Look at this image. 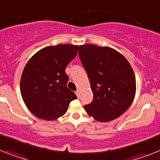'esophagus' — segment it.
<instances>
[{"mask_svg": "<svg viewBox=\"0 0 160 160\" xmlns=\"http://www.w3.org/2000/svg\"><path fill=\"white\" fill-rule=\"evenodd\" d=\"M75 93H76V95L78 96V98L80 97V93H81V92H80V90H76Z\"/></svg>", "mask_w": 160, "mask_h": 160, "instance_id": "obj_1", "label": "esophagus"}]
</instances>
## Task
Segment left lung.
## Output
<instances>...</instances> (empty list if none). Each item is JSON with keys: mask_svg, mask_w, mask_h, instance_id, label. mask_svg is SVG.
I'll return each mask as SVG.
<instances>
[{"mask_svg": "<svg viewBox=\"0 0 160 160\" xmlns=\"http://www.w3.org/2000/svg\"><path fill=\"white\" fill-rule=\"evenodd\" d=\"M79 57L94 94L84 109L98 122L118 118L130 107L136 92L135 73L122 53L107 46H79Z\"/></svg>", "mask_w": 160, "mask_h": 160, "instance_id": "left-lung-1", "label": "left lung"}]
</instances>
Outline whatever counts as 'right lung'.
Returning <instances> with one entry per match:
<instances>
[{
    "label": "right lung",
    "mask_w": 160,
    "mask_h": 160,
    "mask_svg": "<svg viewBox=\"0 0 160 160\" xmlns=\"http://www.w3.org/2000/svg\"><path fill=\"white\" fill-rule=\"evenodd\" d=\"M78 46L60 44L45 47L29 60L22 72L20 90L27 108L44 120L58 119L76 99L67 88L66 67L78 53Z\"/></svg>",
    "instance_id": "right-lung-1"
}]
</instances>
